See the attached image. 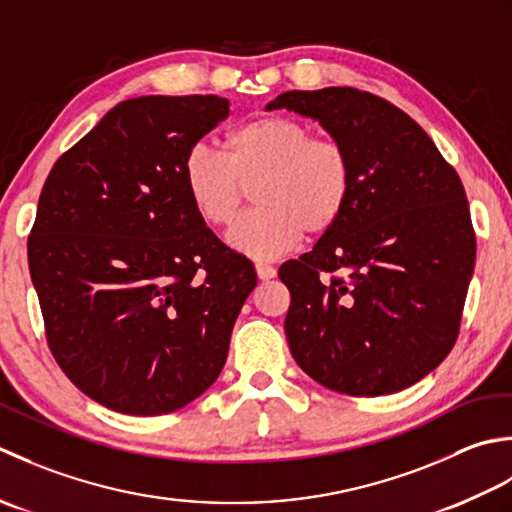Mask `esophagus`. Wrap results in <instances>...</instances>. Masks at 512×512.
I'll return each instance as SVG.
<instances>
[{
    "label": "esophagus",
    "mask_w": 512,
    "mask_h": 512,
    "mask_svg": "<svg viewBox=\"0 0 512 512\" xmlns=\"http://www.w3.org/2000/svg\"><path fill=\"white\" fill-rule=\"evenodd\" d=\"M256 274L260 280H269L276 276V267H271L267 263H256Z\"/></svg>",
    "instance_id": "34e87169"
}]
</instances>
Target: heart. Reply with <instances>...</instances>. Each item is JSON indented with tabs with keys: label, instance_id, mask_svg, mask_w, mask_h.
<instances>
[{
	"label": "heart",
	"instance_id": "heart-1",
	"mask_svg": "<svg viewBox=\"0 0 512 512\" xmlns=\"http://www.w3.org/2000/svg\"><path fill=\"white\" fill-rule=\"evenodd\" d=\"M183 185L196 216L214 229L236 221L252 187L258 207L232 229L229 243L247 256L274 258L302 232L320 236L338 223L353 168L338 139L311 134L294 117L265 114L229 130L223 154L205 143L187 150Z\"/></svg>",
	"mask_w": 512,
	"mask_h": 512
}]
</instances>
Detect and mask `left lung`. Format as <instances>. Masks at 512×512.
I'll use <instances>...</instances> for the list:
<instances>
[{
	"mask_svg": "<svg viewBox=\"0 0 512 512\" xmlns=\"http://www.w3.org/2000/svg\"><path fill=\"white\" fill-rule=\"evenodd\" d=\"M278 108L316 119L353 168L338 223L278 269L291 294V356L338 393H398L429 375L460 333L475 267L464 185L429 134L371 92L289 90L267 106Z\"/></svg>",
	"mask_w": 512,
	"mask_h": 512,
	"instance_id": "obj_1",
	"label": "left lung"
}]
</instances>
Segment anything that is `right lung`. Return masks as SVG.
I'll return each mask as SVG.
<instances>
[{"instance_id": "obj_1", "label": "right lung", "mask_w": 512, "mask_h": 512, "mask_svg": "<svg viewBox=\"0 0 512 512\" xmlns=\"http://www.w3.org/2000/svg\"><path fill=\"white\" fill-rule=\"evenodd\" d=\"M227 114L214 95L121 101L41 190L28 267L48 347L112 411L172 413L210 389L256 287L183 185L187 150Z\"/></svg>"}]
</instances>
